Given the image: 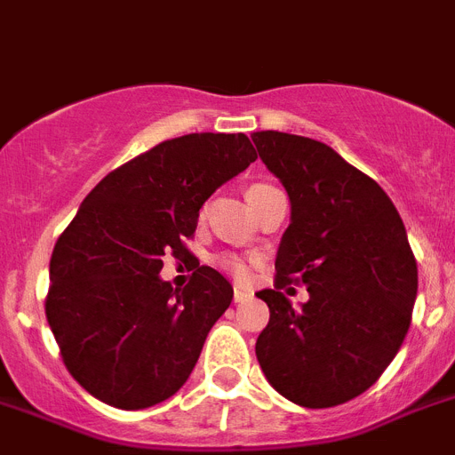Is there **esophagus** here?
<instances>
[{"label":"esophagus","instance_id":"esophagus-1","mask_svg":"<svg viewBox=\"0 0 455 455\" xmlns=\"http://www.w3.org/2000/svg\"><path fill=\"white\" fill-rule=\"evenodd\" d=\"M244 299H250V293L243 291V288H235V291H233V302H244Z\"/></svg>","mask_w":455,"mask_h":455}]
</instances>
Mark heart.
<instances>
[{
  "instance_id": "obj_1",
  "label": "heart",
  "mask_w": 455,
  "mask_h": 455,
  "mask_svg": "<svg viewBox=\"0 0 455 455\" xmlns=\"http://www.w3.org/2000/svg\"><path fill=\"white\" fill-rule=\"evenodd\" d=\"M254 188H263V185H251L250 189H254ZM217 263H220V267H222V270H227L228 275L235 279V282H244V279L250 276V260L244 259V256L224 254V256H220V260H217Z\"/></svg>"
}]
</instances>
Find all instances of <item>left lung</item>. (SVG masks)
Masks as SVG:
<instances>
[{"label":"left lung","mask_w":455,"mask_h":455,"mask_svg":"<svg viewBox=\"0 0 455 455\" xmlns=\"http://www.w3.org/2000/svg\"><path fill=\"white\" fill-rule=\"evenodd\" d=\"M251 140L291 199L275 288L256 293L270 309L256 357L283 398L334 408L364 394L396 357L417 298V260L385 189L334 148L276 130ZM291 281L310 293L299 310L281 293Z\"/></svg>","instance_id":"obj_1"}]
</instances>
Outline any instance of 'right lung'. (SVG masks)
<instances>
[{"instance_id": "add662e5", "label": "right lung", "mask_w": 455, "mask_h": 455, "mask_svg": "<svg viewBox=\"0 0 455 455\" xmlns=\"http://www.w3.org/2000/svg\"><path fill=\"white\" fill-rule=\"evenodd\" d=\"M254 160L243 132L185 134L114 169L82 201L54 244L45 315L91 396L144 410L185 385L233 288L208 266L172 288L162 256H192L185 240L201 205Z\"/></svg>"}]
</instances>
